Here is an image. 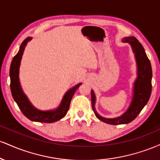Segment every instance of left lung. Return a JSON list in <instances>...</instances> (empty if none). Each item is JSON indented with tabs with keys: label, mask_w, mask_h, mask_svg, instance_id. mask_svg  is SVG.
<instances>
[{
	"label": "left lung",
	"mask_w": 160,
	"mask_h": 160,
	"mask_svg": "<svg viewBox=\"0 0 160 160\" xmlns=\"http://www.w3.org/2000/svg\"><path fill=\"white\" fill-rule=\"evenodd\" d=\"M122 41L128 43L132 46L138 65V78L134 86L133 99L127 111L121 117L114 119H107L101 117L95 111V96L93 91H91L92 107L95 116L100 120L111 125L126 124L135 120L149 101L152 90V68L144 47L135 37L125 38Z\"/></svg>",
	"instance_id": "1"
}]
</instances>
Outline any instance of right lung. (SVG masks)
<instances>
[{
  "label": "right lung",
  "instance_id": "obj_1",
  "mask_svg": "<svg viewBox=\"0 0 160 160\" xmlns=\"http://www.w3.org/2000/svg\"><path fill=\"white\" fill-rule=\"evenodd\" d=\"M31 40H32V38L28 37L24 40L20 46L19 52L13 57L12 62H11L10 68L11 93H12V98L19 106V109L27 118L32 121L51 123V122H54L61 120L66 115L69 109L71 98L78 88L81 85V83L78 84L65 93L60 106L55 111H40L33 107L22 90L19 79V69L22 56L24 49H25L27 43Z\"/></svg>",
  "mask_w": 160,
  "mask_h": 160
}]
</instances>
